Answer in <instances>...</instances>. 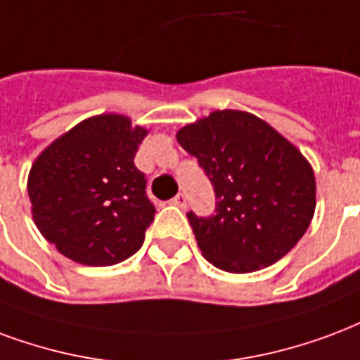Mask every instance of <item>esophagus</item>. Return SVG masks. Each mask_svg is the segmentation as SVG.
Segmentation results:
<instances>
[{"label":"esophagus","mask_w":360,"mask_h":360,"mask_svg":"<svg viewBox=\"0 0 360 360\" xmlns=\"http://www.w3.org/2000/svg\"><path fill=\"white\" fill-rule=\"evenodd\" d=\"M172 204L177 207H185L187 206V196H185L183 193H179L175 198H172Z\"/></svg>","instance_id":"esophagus-1"}]
</instances>
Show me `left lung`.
I'll return each mask as SVG.
<instances>
[{
	"label": "left lung",
	"mask_w": 360,
	"mask_h": 360,
	"mask_svg": "<svg viewBox=\"0 0 360 360\" xmlns=\"http://www.w3.org/2000/svg\"><path fill=\"white\" fill-rule=\"evenodd\" d=\"M177 141L214 185L215 214H187L207 262L227 273H254L300 242L315 214V173L275 127L227 108L181 127Z\"/></svg>",
	"instance_id": "left-lung-1"
}]
</instances>
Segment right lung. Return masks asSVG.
Returning <instances> with one entry per match:
<instances>
[{
  "label": "right lung",
  "instance_id": "1",
  "mask_svg": "<svg viewBox=\"0 0 360 360\" xmlns=\"http://www.w3.org/2000/svg\"><path fill=\"white\" fill-rule=\"evenodd\" d=\"M146 133L124 114H98L34 160L32 217L45 240L72 262L108 267L143 246L156 207L133 158Z\"/></svg>",
  "mask_w": 360,
  "mask_h": 360
}]
</instances>
